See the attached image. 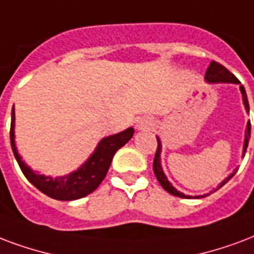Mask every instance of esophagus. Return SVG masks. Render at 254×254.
Masks as SVG:
<instances>
[{
	"label": "esophagus",
	"instance_id": "34e87169",
	"mask_svg": "<svg viewBox=\"0 0 254 254\" xmlns=\"http://www.w3.org/2000/svg\"><path fill=\"white\" fill-rule=\"evenodd\" d=\"M149 127H150V121L146 119L138 120V123H137V127L138 129H148Z\"/></svg>",
	"mask_w": 254,
	"mask_h": 254
}]
</instances>
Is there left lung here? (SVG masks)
I'll return each mask as SVG.
<instances>
[{
	"instance_id": "obj_1",
	"label": "left lung",
	"mask_w": 254,
	"mask_h": 254,
	"mask_svg": "<svg viewBox=\"0 0 254 254\" xmlns=\"http://www.w3.org/2000/svg\"><path fill=\"white\" fill-rule=\"evenodd\" d=\"M205 78H206V81H209V82H232V84H240V81L236 78L235 74H232V73H230L225 66H222L221 64L216 63V61H212V63H210L209 67L206 69V73H205ZM240 90H241V94H243V101H244V105H245V109H247V112H249V102H248L247 92H245V88H244L243 85L240 86ZM249 138H251V121H248L247 124L245 140H244L243 156H245V152H247L248 144H249ZM157 142H158L157 152H156L154 161H153V170H154V174H156V179L158 180V183L161 184V187L164 188L168 193H170V194H173V196H177V197H183V198H191V196H185L184 193L177 190V189H176V188H174L169 181H168L166 176L164 174V172H162L161 160H160V154H161V141H160V138H157ZM236 172H237V169L230 174L229 177H226V179L224 180L220 185H218V188L224 187V185H225V184L228 183L233 176H235ZM217 189H216V190H217ZM194 198H200V196H196Z\"/></svg>"
}]
</instances>
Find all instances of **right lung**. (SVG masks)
<instances>
[{
  "label": "right lung",
  "instance_id": "1",
  "mask_svg": "<svg viewBox=\"0 0 254 254\" xmlns=\"http://www.w3.org/2000/svg\"><path fill=\"white\" fill-rule=\"evenodd\" d=\"M14 106L11 109V124H10V144L14 157L18 162L19 168L25 174V177L32 183L34 187L41 190L44 194L52 197L54 200L71 201L78 200L88 196L98 188V185L105 179L106 173L113 160L114 153L120 148H123L127 141L130 140L134 133L133 127H127V130L109 135L100 141L96 150L88 158L84 165H81L78 170L73 173L63 176V177H46L44 174L34 173L21 157H19L14 142Z\"/></svg>",
  "mask_w": 254,
  "mask_h": 254
}]
</instances>
